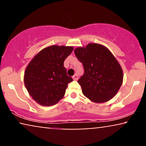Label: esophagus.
<instances>
[{"instance_id":"34e87169","label":"esophagus","mask_w":146,"mask_h":146,"mask_svg":"<svg viewBox=\"0 0 146 146\" xmlns=\"http://www.w3.org/2000/svg\"><path fill=\"white\" fill-rule=\"evenodd\" d=\"M72 78H73V79L74 80H77L78 78V76L77 74H74Z\"/></svg>"}]
</instances>
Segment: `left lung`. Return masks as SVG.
<instances>
[{
    "instance_id": "1",
    "label": "left lung",
    "mask_w": 146,
    "mask_h": 146,
    "mask_svg": "<svg viewBox=\"0 0 146 146\" xmlns=\"http://www.w3.org/2000/svg\"><path fill=\"white\" fill-rule=\"evenodd\" d=\"M84 73L78 82L83 94L91 101L102 103L115 96L123 82L121 66L104 46L90 43L74 50Z\"/></svg>"
}]
</instances>
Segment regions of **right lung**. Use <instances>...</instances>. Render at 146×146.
I'll return each mask as SVG.
<instances>
[{
    "mask_svg": "<svg viewBox=\"0 0 146 146\" xmlns=\"http://www.w3.org/2000/svg\"><path fill=\"white\" fill-rule=\"evenodd\" d=\"M74 48L50 46L40 51L27 66L25 72V86L33 100L40 105H54L65 94L68 76L64 62Z\"/></svg>",
    "mask_w": 146,
    "mask_h": 146,
    "instance_id": "right-lung-1",
    "label": "right lung"
}]
</instances>
